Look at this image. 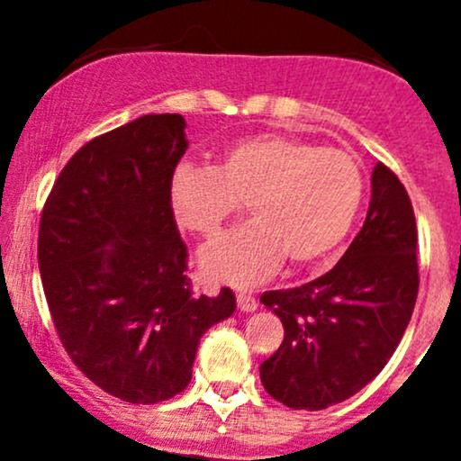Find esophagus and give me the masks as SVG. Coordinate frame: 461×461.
<instances>
[{"label":"esophagus","instance_id":"1","mask_svg":"<svg viewBox=\"0 0 461 461\" xmlns=\"http://www.w3.org/2000/svg\"><path fill=\"white\" fill-rule=\"evenodd\" d=\"M236 301H238V308H240V312H253L258 308L256 297H253L251 293H245V290H238Z\"/></svg>","mask_w":461,"mask_h":461}]
</instances>
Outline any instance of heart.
<instances>
[{"label":"heart","instance_id":"obj_1","mask_svg":"<svg viewBox=\"0 0 461 461\" xmlns=\"http://www.w3.org/2000/svg\"><path fill=\"white\" fill-rule=\"evenodd\" d=\"M364 201V176L347 151L264 134L231 145L210 168L182 164L168 205L182 230L214 236L247 203L251 223L216 238L199 267L216 284L253 285L277 271L319 262L345 240Z\"/></svg>","mask_w":461,"mask_h":461}]
</instances>
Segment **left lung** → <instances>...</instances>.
Segmentation results:
<instances>
[{"label": "left lung", "instance_id": "8db88e82", "mask_svg": "<svg viewBox=\"0 0 461 461\" xmlns=\"http://www.w3.org/2000/svg\"><path fill=\"white\" fill-rule=\"evenodd\" d=\"M370 186L366 221L336 267L299 288L260 297L284 325L282 347L260 366L262 385L293 410H325L373 382L414 312V208L382 162Z\"/></svg>", "mask_w": 461, "mask_h": 461}]
</instances>
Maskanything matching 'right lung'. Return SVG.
<instances>
[{
	"label": "right lung",
	"mask_w": 461,
	"mask_h": 461,
	"mask_svg": "<svg viewBox=\"0 0 461 461\" xmlns=\"http://www.w3.org/2000/svg\"><path fill=\"white\" fill-rule=\"evenodd\" d=\"M182 114H145L97 136L58 176L39 268L62 347L104 393L160 403L193 377L201 336L236 297L194 294L168 182L188 149Z\"/></svg>",
	"instance_id": "right-lung-1"
}]
</instances>
